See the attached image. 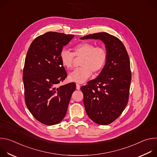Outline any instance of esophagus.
Listing matches in <instances>:
<instances>
[{
  "mask_svg": "<svg viewBox=\"0 0 157 157\" xmlns=\"http://www.w3.org/2000/svg\"><path fill=\"white\" fill-rule=\"evenodd\" d=\"M76 89H78V90H79V89H80V85L79 84H76Z\"/></svg>",
  "mask_w": 157,
  "mask_h": 157,
  "instance_id": "esophagus-1",
  "label": "esophagus"
}]
</instances>
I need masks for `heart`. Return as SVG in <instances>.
Returning a JSON list of instances; mask_svg holds the SVG:
<instances>
[{
    "mask_svg": "<svg viewBox=\"0 0 157 157\" xmlns=\"http://www.w3.org/2000/svg\"><path fill=\"white\" fill-rule=\"evenodd\" d=\"M74 52L63 48L59 54L62 64L67 69L73 67L75 56L82 57L79 68L76 69L68 75L71 81L78 83L85 82L92 75L99 73L104 68L107 61V53L105 48L101 46H96L91 42L80 43L73 48Z\"/></svg>",
    "mask_w": 157,
    "mask_h": 157,
    "instance_id": "heart-1",
    "label": "heart"
}]
</instances>
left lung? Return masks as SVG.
Returning <instances> with one entry per match:
<instances>
[{
  "mask_svg": "<svg viewBox=\"0 0 157 157\" xmlns=\"http://www.w3.org/2000/svg\"><path fill=\"white\" fill-rule=\"evenodd\" d=\"M98 39L105 44L107 58L99 76L81 87L87 116L99 125L116 120L128 101L131 82L128 55L122 42L108 33L89 34L80 39Z\"/></svg>",
  "mask_w": 157,
  "mask_h": 157,
  "instance_id": "1",
  "label": "left lung"
}]
</instances>
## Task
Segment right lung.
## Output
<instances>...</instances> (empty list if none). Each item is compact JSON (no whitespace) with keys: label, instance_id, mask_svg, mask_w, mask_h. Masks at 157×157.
Returning <instances> with one entry per match:
<instances>
[{"label":"right lung","instance_id":"add662e5","mask_svg":"<svg viewBox=\"0 0 157 157\" xmlns=\"http://www.w3.org/2000/svg\"><path fill=\"white\" fill-rule=\"evenodd\" d=\"M74 35L50 32L31 43L23 71L25 101L33 116L47 125L59 123L64 117L75 82L59 86L67 77L59 58L61 50Z\"/></svg>","mask_w":157,"mask_h":157}]
</instances>
